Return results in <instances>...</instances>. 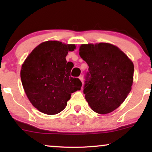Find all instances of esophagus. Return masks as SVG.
Wrapping results in <instances>:
<instances>
[{"label":"esophagus","instance_id":"34e87169","mask_svg":"<svg viewBox=\"0 0 152 152\" xmlns=\"http://www.w3.org/2000/svg\"><path fill=\"white\" fill-rule=\"evenodd\" d=\"M79 79L81 80V82H82L83 83V81H84V77H83V75H80V77H79Z\"/></svg>","mask_w":152,"mask_h":152}]
</instances>
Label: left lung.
<instances>
[{"instance_id":"8db88e82","label":"left lung","mask_w":152,"mask_h":152,"mask_svg":"<svg viewBox=\"0 0 152 152\" xmlns=\"http://www.w3.org/2000/svg\"><path fill=\"white\" fill-rule=\"evenodd\" d=\"M80 55L88 66L84 93L89 106L99 114L113 111L132 90L133 62L118 47L107 43L82 44Z\"/></svg>"}]
</instances>
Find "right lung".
Segmentation results:
<instances>
[{
  "label": "right lung",
  "instance_id": "obj_1",
  "mask_svg": "<svg viewBox=\"0 0 152 152\" xmlns=\"http://www.w3.org/2000/svg\"><path fill=\"white\" fill-rule=\"evenodd\" d=\"M74 49V44L48 41L35 48L23 64V86L29 100L39 111L48 115L60 113L71 93L81 89V81L70 77L71 70L66 66V55Z\"/></svg>",
  "mask_w": 152,
  "mask_h": 152
}]
</instances>
